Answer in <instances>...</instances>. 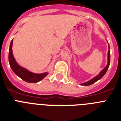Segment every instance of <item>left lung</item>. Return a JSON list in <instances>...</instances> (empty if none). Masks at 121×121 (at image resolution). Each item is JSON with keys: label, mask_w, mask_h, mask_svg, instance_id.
Wrapping results in <instances>:
<instances>
[{"label": "left lung", "mask_w": 121, "mask_h": 121, "mask_svg": "<svg viewBox=\"0 0 121 121\" xmlns=\"http://www.w3.org/2000/svg\"><path fill=\"white\" fill-rule=\"evenodd\" d=\"M109 63H110V52H109V50H108V64L103 69L102 71L100 73V74L98 75H97L96 77H95L94 78H93L92 79L90 80V81H87L86 82L82 83L81 84V86H90V85H92V84H94L95 82H96L97 81H98V80H100V79L103 78V76L105 74V73L107 71L108 69L109 66Z\"/></svg>", "instance_id": "obj_1"}]
</instances>
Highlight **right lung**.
Instances as JSON below:
<instances>
[{"label": "right lung", "instance_id": "obj_1", "mask_svg": "<svg viewBox=\"0 0 121 121\" xmlns=\"http://www.w3.org/2000/svg\"><path fill=\"white\" fill-rule=\"evenodd\" d=\"M12 45H13V40L11 41L10 48H9V60L10 66L13 71L21 78L23 81L27 82L36 83L43 79V78L48 75V73H42V74H35L32 72L29 71L26 69L20 66L17 63L12 52Z\"/></svg>", "mask_w": 121, "mask_h": 121}]
</instances>
